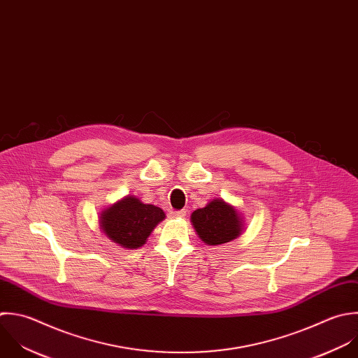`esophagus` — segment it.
Listing matches in <instances>:
<instances>
[{
  "label": "esophagus",
  "mask_w": 358,
  "mask_h": 358,
  "mask_svg": "<svg viewBox=\"0 0 358 358\" xmlns=\"http://www.w3.org/2000/svg\"><path fill=\"white\" fill-rule=\"evenodd\" d=\"M185 215H187V210H185V209L174 210V212H173V216H174V217H185Z\"/></svg>",
  "instance_id": "1"
}]
</instances>
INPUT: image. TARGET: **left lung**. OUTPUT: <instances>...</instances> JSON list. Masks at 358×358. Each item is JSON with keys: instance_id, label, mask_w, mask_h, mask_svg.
I'll list each match as a JSON object with an SVG mask.
<instances>
[{"instance_id": "obj_1", "label": "left lung", "mask_w": 358, "mask_h": 358, "mask_svg": "<svg viewBox=\"0 0 358 358\" xmlns=\"http://www.w3.org/2000/svg\"><path fill=\"white\" fill-rule=\"evenodd\" d=\"M191 220L199 238L208 245H220L237 238L243 227L237 210L222 199L196 209Z\"/></svg>"}]
</instances>
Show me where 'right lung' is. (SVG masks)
<instances>
[{
	"label": "right lung",
	"instance_id": "add662e5",
	"mask_svg": "<svg viewBox=\"0 0 358 358\" xmlns=\"http://www.w3.org/2000/svg\"><path fill=\"white\" fill-rule=\"evenodd\" d=\"M101 229L106 236L124 248L143 245L152 230L164 219V212L142 203L135 196H127L101 213Z\"/></svg>",
	"mask_w": 358,
	"mask_h": 358
}]
</instances>
